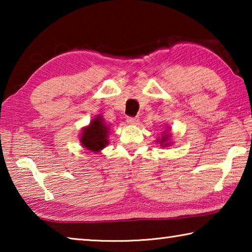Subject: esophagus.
I'll use <instances>...</instances> for the list:
<instances>
[{
	"label": "esophagus",
	"mask_w": 252,
	"mask_h": 252,
	"mask_svg": "<svg viewBox=\"0 0 252 252\" xmlns=\"http://www.w3.org/2000/svg\"><path fill=\"white\" fill-rule=\"evenodd\" d=\"M126 122L129 123V125H138V122H139V119H138V118H132V117H127V118H126Z\"/></svg>",
	"instance_id": "1"
}]
</instances>
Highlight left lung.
<instances>
[{
  "label": "left lung",
  "mask_w": 252,
  "mask_h": 252,
  "mask_svg": "<svg viewBox=\"0 0 252 252\" xmlns=\"http://www.w3.org/2000/svg\"><path fill=\"white\" fill-rule=\"evenodd\" d=\"M170 131H171V127H164V130L162 131V134L161 136H159L156 140L157 143H160V147L162 148H168L172 144L171 142V133H170Z\"/></svg>",
  "instance_id": "obj_1"
}]
</instances>
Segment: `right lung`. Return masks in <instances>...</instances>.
<instances>
[{
  "label": "right lung",
  "mask_w": 252,
  "mask_h": 252,
  "mask_svg": "<svg viewBox=\"0 0 252 252\" xmlns=\"http://www.w3.org/2000/svg\"><path fill=\"white\" fill-rule=\"evenodd\" d=\"M110 126L106 125L102 116H97L90 122V125L82 127L80 134L81 146L85 150L99 153L109 144Z\"/></svg>",
  "instance_id": "add662e5"
}]
</instances>
